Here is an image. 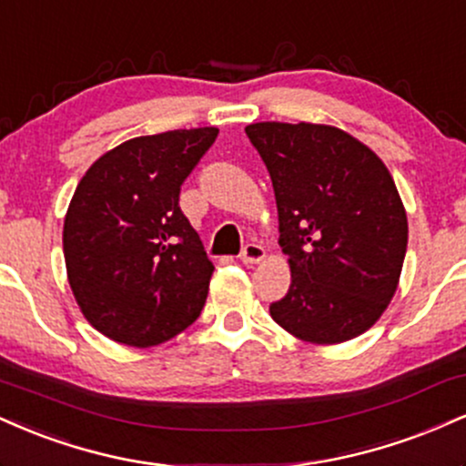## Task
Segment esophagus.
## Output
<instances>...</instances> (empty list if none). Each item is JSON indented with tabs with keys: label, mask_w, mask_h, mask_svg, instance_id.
<instances>
[{
	"label": "esophagus",
	"mask_w": 466,
	"mask_h": 466,
	"mask_svg": "<svg viewBox=\"0 0 466 466\" xmlns=\"http://www.w3.org/2000/svg\"><path fill=\"white\" fill-rule=\"evenodd\" d=\"M266 257V250L264 246L259 244H246L242 248V255H239V259H242V264L246 266H253V264H259L261 259Z\"/></svg>",
	"instance_id": "34e87169"
}]
</instances>
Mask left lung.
<instances>
[{"label": "left lung", "mask_w": 466, "mask_h": 466, "mask_svg": "<svg viewBox=\"0 0 466 466\" xmlns=\"http://www.w3.org/2000/svg\"><path fill=\"white\" fill-rule=\"evenodd\" d=\"M270 172L279 244L292 283L270 305L277 325L314 344H338L375 325L397 292L408 218L381 158L325 124L246 126Z\"/></svg>", "instance_id": "left-lung-1"}]
</instances>
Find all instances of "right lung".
<instances>
[{"mask_svg": "<svg viewBox=\"0 0 466 466\" xmlns=\"http://www.w3.org/2000/svg\"><path fill=\"white\" fill-rule=\"evenodd\" d=\"M216 137L213 126L135 137L76 187L63 227L67 279L85 319L111 340L155 347L200 316L213 264L178 196Z\"/></svg>", "mask_w": 466, "mask_h": 466, "instance_id": "obj_1", "label": "right lung"}]
</instances>
